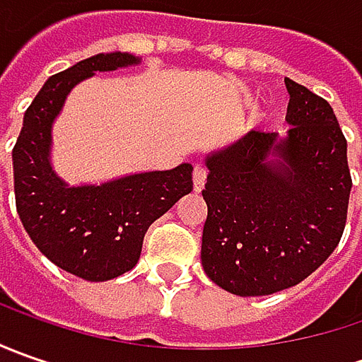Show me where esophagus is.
I'll use <instances>...</instances> for the list:
<instances>
[{"label": "esophagus", "mask_w": 362, "mask_h": 362, "mask_svg": "<svg viewBox=\"0 0 362 362\" xmlns=\"http://www.w3.org/2000/svg\"><path fill=\"white\" fill-rule=\"evenodd\" d=\"M205 181H207V169L203 165H195L193 167V189L199 193L205 185Z\"/></svg>", "instance_id": "1"}]
</instances>
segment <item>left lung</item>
<instances>
[{
  "label": "left lung",
  "mask_w": 362,
  "mask_h": 362,
  "mask_svg": "<svg viewBox=\"0 0 362 362\" xmlns=\"http://www.w3.org/2000/svg\"><path fill=\"white\" fill-rule=\"evenodd\" d=\"M290 131H250L211 153L202 264L235 296L300 284L339 245L353 179L332 106L286 78Z\"/></svg>",
  "instance_id": "obj_1"
}]
</instances>
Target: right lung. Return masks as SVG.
<instances>
[{
    "label": "right lung",
    "mask_w": 362,
    "mask_h": 362,
    "mask_svg": "<svg viewBox=\"0 0 362 362\" xmlns=\"http://www.w3.org/2000/svg\"><path fill=\"white\" fill-rule=\"evenodd\" d=\"M139 62L127 52L96 54L48 78L23 115L11 153L16 207L28 235L49 262L88 282L132 270L148 226L193 189L189 163L80 187H70L52 169V124L68 92L94 72Z\"/></svg>",
    "instance_id": "right-lung-1"
}]
</instances>
